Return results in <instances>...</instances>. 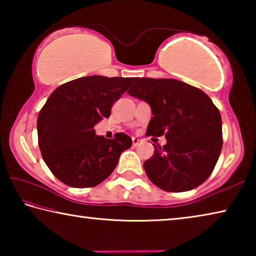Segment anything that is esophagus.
<instances>
[{
  "label": "esophagus",
  "instance_id": "esophagus-1",
  "mask_svg": "<svg viewBox=\"0 0 256 256\" xmlns=\"http://www.w3.org/2000/svg\"><path fill=\"white\" fill-rule=\"evenodd\" d=\"M141 141H142L141 138H132V144H133L134 146H136L138 144H140Z\"/></svg>",
  "mask_w": 256,
  "mask_h": 256
}]
</instances>
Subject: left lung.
<instances>
[{
  "label": "left lung",
  "instance_id": "8db88e82",
  "mask_svg": "<svg viewBox=\"0 0 256 256\" xmlns=\"http://www.w3.org/2000/svg\"><path fill=\"white\" fill-rule=\"evenodd\" d=\"M128 94L148 102L146 136L167 138L144 164L152 183L167 192L198 188L211 175L222 148L219 110L201 89L175 79L133 78Z\"/></svg>",
  "mask_w": 256,
  "mask_h": 256
}]
</instances>
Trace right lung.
I'll use <instances>...</instances> for the list:
<instances>
[{
  "mask_svg": "<svg viewBox=\"0 0 256 256\" xmlns=\"http://www.w3.org/2000/svg\"><path fill=\"white\" fill-rule=\"evenodd\" d=\"M133 78L90 76L56 88L37 118L38 146L56 178L71 188H94L115 170L120 156L132 146L125 133L114 138L96 136L94 126L110 118L112 104Z\"/></svg>",
  "mask_w": 256,
  "mask_h": 256,
  "instance_id": "obj_1",
  "label": "right lung"
}]
</instances>
